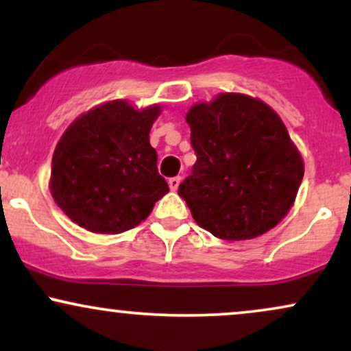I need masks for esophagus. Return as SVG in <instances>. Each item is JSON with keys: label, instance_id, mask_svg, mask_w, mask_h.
Listing matches in <instances>:
<instances>
[{"label": "esophagus", "instance_id": "esophagus-1", "mask_svg": "<svg viewBox=\"0 0 351 351\" xmlns=\"http://www.w3.org/2000/svg\"><path fill=\"white\" fill-rule=\"evenodd\" d=\"M180 183H181V176H173V178L168 180V184H170L171 191H176L180 186Z\"/></svg>", "mask_w": 351, "mask_h": 351}]
</instances>
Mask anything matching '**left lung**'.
Segmentation results:
<instances>
[{"instance_id":"left-lung-1","label":"left lung","mask_w":351,"mask_h":351,"mask_svg":"<svg viewBox=\"0 0 351 351\" xmlns=\"http://www.w3.org/2000/svg\"><path fill=\"white\" fill-rule=\"evenodd\" d=\"M196 163L180 184L191 216L213 236L243 241L287 215L304 162L279 115L261 100L221 94L189 108Z\"/></svg>"}]
</instances>
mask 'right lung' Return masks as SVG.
<instances>
[{"label": "right lung", "instance_id": "right-lung-1", "mask_svg": "<svg viewBox=\"0 0 351 351\" xmlns=\"http://www.w3.org/2000/svg\"><path fill=\"white\" fill-rule=\"evenodd\" d=\"M160 107L114 100L79 117L52 156L51 193L80 228L119 234L135 228L170 188L156 168L150 128Z\"/></svg>", "mask_w": 351, "mask_h": 351}]
</instances>
